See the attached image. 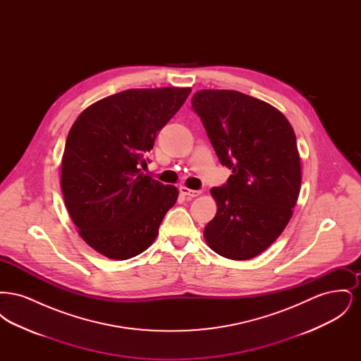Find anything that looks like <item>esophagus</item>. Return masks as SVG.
<instances>
[{"label":"esophagus","mask_w":361,"mask_h":361,"mask_svg":"<svg viewBox=\"0 0 361 361\" xmlns=\"http://www.w3.org/2000/svg\"><path fill=\"white\" fill-rule=\"evenodd\" d=\"M180 193L188 197H196L199 196L202 192L200 190H193V189L187 188V187H180Z\"/></svg>","instance_id":"1"}]
</instances>
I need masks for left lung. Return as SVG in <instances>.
I'll use <instances>...</instances> for the list:
<instances>
[{
	"label": "left lung",
	"mask_w": 361,
	"mask_h": 361,
	"mask_svg": "<svg viewBox=\"0 0 361 361\" xmlns=\"http://www.w3.org/2000/svg\"><path fill=\"white\" fill-rule=\"evenodd\" d=\"M192 108L221 164L233 173L211 189L218 209L204 228L207 243L222 257H256L283 233L300 192L291 124L271 104L237 90H199Z\"/></svg>",
	"instance_id": "left-lung-1"
}]
</instances>
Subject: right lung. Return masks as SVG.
Returning <instances> with one entry per match:
<instances>
[{
	"label": "right lung",
	"mask_w": 361,
	"mask_h": 361,
	"mask_svg": "<svg viewBox=\"0 0 361 361\" xmlns=\"http://www.w3.org/2000/svg\"><path fill=\"white\" fill-rule=\"evenodd\" d=\"M190 87L128 89L92 104L66 139L61 187L78 234L96 252L127 259L157 238L178 190L139 166Z\"/></svg>",
	"instance_id": "add662e5"
}]
</instances>
